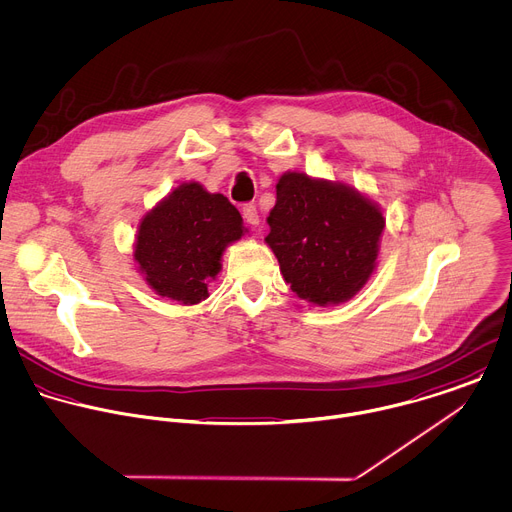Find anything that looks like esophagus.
<instances>
[{
    "instance_id": "1",
    "label": "esophagus",
    "mask_w": 512,
    "mask_h": 512,
    "mask_svg": "<svg viewBox=\"0 0 512 512\" xmlns=\"http://www.w3.org/2000/svg\"><path fill=\"white\" fill-rule=\"evenodd\" d=\"M242 216H244V220H246L250 226H258V224H260V216H258V210H256L254 204H246V206L242 208Z\"/></svg>"
}]
</instances>
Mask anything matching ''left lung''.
Here are the masks:
<instances>
[{"instance_id": "obj_1", "label": "left lung", "mask_w": 512, "mask_h": 512, "mask_svg": "<svg viewBox=\"0 0 512 512\" xmlns=\"http://www.w3.org/2000/svg\"><path fill=\"white\" fill-rule=\"evenodd\" d=\"M266 244L302 300L332 306L350 300L376 268L384 216L354 188L286 172L276 184Z\"/></svg>"}]
</instances>
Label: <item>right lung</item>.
Listing matches in <instances>:
<instances>
[{"mask_svg":"<svg viewBox=\"0 0 512 512\" xmlns=\"http://www.w3.org/2000/svg\"><path fill=\"white\" fill-rule=\"evenodd\" d=\"M244 232L242 216L226 196L188 182L142 218L134 260L156 294L198 304L208 298V282L218 276L226 246Z\"/></svg>","mask_w":512,"mask_h":512,"instance_id":"right-lung-1","label":"right lung"}]
</instances>
